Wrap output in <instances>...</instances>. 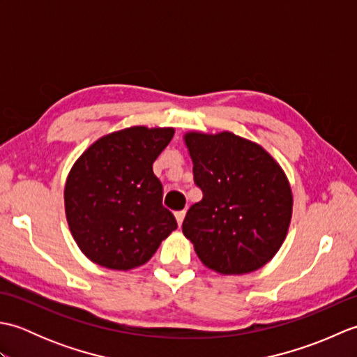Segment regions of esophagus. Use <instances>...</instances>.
I'll return each instance as SVG.
<instances>
[{"mask_svg":"<svg viewBox=\"0 0 357 357\" xmlns=\"http://www.w3.org/2000/svg\"><path fill=\"white\" fill-rule=\"evenodd\" d=\"M174 218H176L178 225H181V224H183V221H184V218H185V211L184 210L176 211V213H174Z\"/></svg>","mask_w":357,"mask_h":357,"instance_id":"1","label":"esophagus"}]
</instances>
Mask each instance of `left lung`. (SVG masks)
I'll return each instance as SVG.
<instances>
[{
  "label": "left lung",
  "mask_w": 357,
  "mask_h": 357,
  "mask_svg": "<svg viewBox=\"0 0 357 357\" xmlns=\"http://www.w3.org/2000/svg\"><path fill=\"white\" fill-rule=\"evenodd\" d=\"M202 201L188 208L183 231L206 267L244 275L282 245L293 196L284 170L257 144L222 132L187 133Z\"/></svg>",
  "instance_id": "1"
}]
</instances>
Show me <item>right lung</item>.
Here are the masks:
<instances>
[{"label": "right lung", "mask_w": 357, "mask_h": 357, "mask_svg": "<svg viewBox=\"0 0 357 357\" xmlns=\"http://www.w3.org/2000/svg\"><path fill=\"white\" fill-rule=\"evenodd\" d=\"M173 133V128L142 126L113 132L72 167L64 188L66 216L90 261L112 270L139 267L176 230L153 173V162Z\"/></svg>", "instance_id": "obj_1"}]
</instances>
